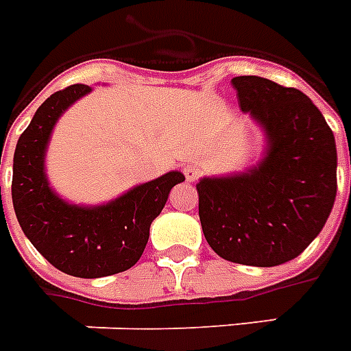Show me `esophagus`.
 <instances>
[{
    "instance_id": "esophagus-1",
    "label": "esophagus",
    "mask_w": 351,
    "mask_h": 351,
    "mask_svg": "<svg viewBox=\"0 0 351 351\" xmlns=\"http://www.w3.org/2000/svg\"><path fill=\"white\" fill-rule=\"evenodd\" d=\"M202 175V169L199 165H186L184 167V176H186V180L189 182H195L197 178H201Z\"/></svg>"
}]
</instances>
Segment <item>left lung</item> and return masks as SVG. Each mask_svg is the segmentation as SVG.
<instances>
[{
  "label": "left lung",
  "instance_id": "1",
  "mask_svg": "<svg viewBox=\"0 0 351 351\" xmlns=\"http://www.w3.org/2000/svg\"><path fill=\"white\" fill-rule=\"evenodd\" d=\"M243 113L266 130L256 167L197 184L208 245L225 261L269 268L301 255L320 234L337 195V147L311 98L258 76L232 77Z\"/></svg>",
  "mask_w": 351,
  "mask_h": 351
}]
</instances>
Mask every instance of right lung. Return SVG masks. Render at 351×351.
<instances>
[{
    "instance_id": "obj_1",
    "label": "right lung",
    "mask_w": 351,
    "mask_h": 351,
    "mask_svg": "<svg viewBox=\"0 0 351 351\" xmlns=\"http://www.w3.org/2000/svg\"><path fill=\"white\" fill-rule=\"evenodd\" d=\"M89 90L83 83L57 90L23 130L12 163V204L23 234L51 266L96 279L126 271L141 258L150 223L165 206L171 188L184 182V175L171 171L95 208L59 199L44 175L46 145L61 113Z\"/></svg>"
}]
</instances>
